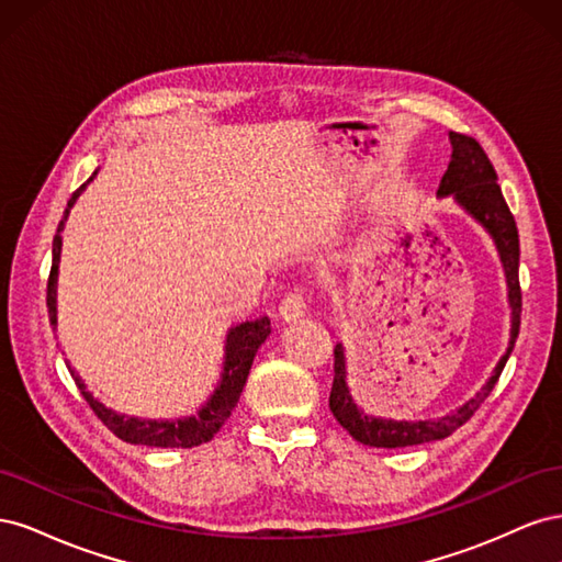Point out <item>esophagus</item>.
<instances>
[{
  "label": "esophagus",
  "instance_id": "1",
  "mask_svg": "<svg viewBox=\"0 0 562 562\" xmlns=\"http://www.w3.org/2000/svg\"><path fill=\"white\" fill-rule=\"evenodd\" d=\"M307 310H310L307 293H304V288H295L293 293H288V295L283 297L281 307H279V314H281V318H283L285 323H291V321L302 318L304 314H307Z\"/></svg>",
  "mask_w": 562,
  "mask_h": 562
}]
</instances>
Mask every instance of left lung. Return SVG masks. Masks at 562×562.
Returning <instances> with one entry per match:
<instances>
[{
	"mask_svg": "<svg viewBox=\"0 0 562 562\" xmlns=\"http://www.w3.org/2000/svg\"><path fill=\"white\" fill-rule=\"evenodd\" d=\"M452 143V157L448 164V171L438 184V196H450L462 206L475 223H481L485 232L492 236L497 246L499 260L506 274L508 285V307H512V339H508V349L499 359L492 378L485 386L467 401L462 407H457L450 415L438 419H384L372 417L363 413L349 394L347 386V359L345 347H335V378L330 389V411L335 419L342 424L351 438L359 440L370 448H407L429 443V440H440L457 431L462 424H467L473 413L479 411L481 403L490 396L495 389L502 370L514 351L516 337L520 330V312H522V295H520V281H518V260H520V244H518V227L516 220L508 211L502 187L497 184V173L492 168L485 149L479 140L471 135L450 133Z\"/></svg>",
	"mask_w": 562,
	"mask_h": 562,
	"instance_id": "left-lung-1",
	"label": "left lung"
}]
</instances>
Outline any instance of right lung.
Wrapping results in <instances>:
<instances>
[{
    "label": "right lung",
    "instance_id": "1",
    "mask_svg": "<svg viewBox=\"0 0 562 562\" xmlns=\"http://www.w3.org/2000/svg\"><path fill=\"white\" fill-rule=\"evenodd\" d=\"M98 171L83 182L79 190L72 194V199L67 201V209L63 213L60 225L54 236V262H50V274H48V285H46V307H48V321L50 326L56 328V283H58V262H60V246H63V236L60 232L65 229V220L70 215V209L75 206V201L83 192ZM271 333L269 328V318H255V321H244L236 323V326L229 328L227 333V345H225V361H223V372H220V382L211 398L201 405V411L192 417H182V419H138V417H126L119 415L110 407H105L98 398H93L91 391H87V384L81 382V378L70 368V375L75 378V384L79 386L81 396L87 398L91 405V411L98 415V419L105 424V427L116 436L126 440V443L133 446H149V448H194L201 443H209V440L220 431V427L227 422L232 415L234 405L239 403V396L244 391V384L248 380V372L252 366L255 353H258L260 345Z\"/></svg>",
    "mask_w": 562,
    "mask_h": 562
}]
</instances>
